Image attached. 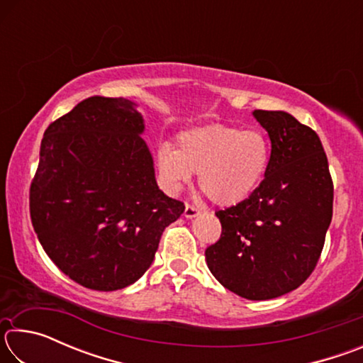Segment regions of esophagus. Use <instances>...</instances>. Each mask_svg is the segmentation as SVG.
<instances>
[{"mask_svg":"<svg viewBox=\"0 0 363 363\" xmlns=\"http://www.w3.org/2000/svg\"><path fill=\"white\" fill-rule=\"evenodd\" d=\"M200 214V210L196 206H194V205H186V210H184V216H186L187 219H192V218H195V216H199Z\"/></svg>","mask_w":363,"mask_h":363,"instance_id":"34e87169","label":"esophagus"}]
</instances>
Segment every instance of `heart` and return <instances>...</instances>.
<instances>
[{
	"label": "heart",
	"mask_w": 363,
	"mask_h": 363,
	"mask_svg": "<svg viewBox=\"0 0 363 363\" xmlns=\"http://www.w3.org/2000/svg\"><path fill=\"white\" fill-rule=\"evenodd\" d=\"M269 160L270 144L262 131L210 125L182 131L177 136V149L163 145L157 164L169 187H181L192 173H199L201 194L219 206H232L255 192Z\"/></svg>",
	"instance_id": "b5f03b06"
}]
</instances>
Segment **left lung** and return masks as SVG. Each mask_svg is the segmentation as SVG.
I'll list each match as a JSON object with an SVG mask.
<instances>
[{
	"mask_svg": "<svg viewBox=\"0 0 363 363\" xmlns=\"http://www.w3.org/2000/svg\"><path fill=\"white\" fill-rule=\"evenodd\" d=\"M270 138L264 179L216 216L219 240L205 251L220 285L251 301L279 298L309 279L333 216V181L320 139L286 112L255 110Z\"/></svg>",
	"mask_w": 363,
	"mask_h": 363,
	"instance_id": "left-lung-1",
	"label": "left lung"
}]
</instances>
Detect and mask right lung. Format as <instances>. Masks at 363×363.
I'll return each mask as SVG.
<instances>
[{
  "label": "right lung",
  "mask_w": 363,
  "mask_h": 363,
  "mask_svg": "<svg viewBox=\"0 0 363 363\" xmlns=\"http://www.w3.org/2000/svg\"><path fill=\"white\" fill-rule=\"evenodd\" d=\"M143 116L131 101L94 96L52 121L30 184L43 250L84 288L115 291L144 275L184 203L158 189Z\"/></svg>",
  "instance_id": "obj_1"
}]
</instances>
